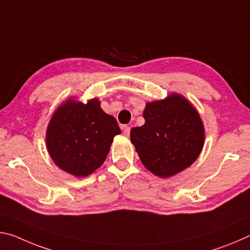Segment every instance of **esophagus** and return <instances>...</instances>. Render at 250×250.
Listing matches in <instances>:
<instances>
[{
	"instance_id": "34e87169",
	"label": "esophagus",
	"mask_w": 250,
	"mask_h": 250,
	"mask_svg": "<svg viewBox=\"0 0 250 250\" xmlns=\"http://www.w3.org/2000/svg\"><path fill=\"white\" fill-rule=\"evenodd\" d=\"M122 130H124V134L125 135V137H128V135L130 134V126L125 125L124 128H122Z\"/></svg>"
}]
</instances>
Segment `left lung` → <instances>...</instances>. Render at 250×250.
<instances>
[{"label":"left lung","mask_w":250,"mask_h":250,"mask_svg":"<svg viewBox=\"0 0 250 250\" xmlns=\"http://www.w3.org/2000/svg\"><path fill=\"white\" fill-rule=\"evenodd\" d=\"M145 125L131 129L130 138L147 170L170 177L193 164L204 146V125L188 99L172 94L147 103Z\"/></svg>","instance_id":"left-lung-1"}]
</instances>
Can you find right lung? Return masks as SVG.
<instances>
[{
  "instance_id": "right-lung-1",
  "label": "right lung",
  "mask_w": 250,
  "mask_h": 250,
  "mask_svg": "<svg viewBox=\"0 0 250 250\" xmlns=\"http://www.w3.org/2000/svg\"><path fill=\"white\" fill-rule=\"evenodd\" d=\"M120 133L117 120L100 108L98 99L83 104L70 98L54 112L46 146L58 167L84 177L103 166L113 138Z\"/></svg>"
}]
</instances>
